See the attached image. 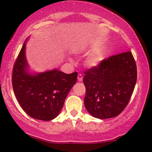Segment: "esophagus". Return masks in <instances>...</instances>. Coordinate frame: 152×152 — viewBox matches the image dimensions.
<instances>
[{"mask_svg": "<svg viewBox=\"0 0 152 152\" xmlns=\"http://www.w3.org/2000/svg\"><path fill=\"white\" fill-rule=\"evenodd\" d=\"M77 80H78L79 82H82V81L83 80V76H82V74H80V73L78 74Z\"/></svg>", "mask_w": 152, "mask_h": 152, "instance_id": "1", "label": "esophagus"}]
</instances>
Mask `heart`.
I'll list each match as a JSON object with an SVG mask.
<instances>
[{"label":"heart","mask_w":152,"mask_h":152,"mask_svg":"<svg viewBox=\"0 0 152 152\" xmlns=\"http://www.w3.org/2000/svg\"><path fill=\"white\" fill-rule=\"evenodd\" d=\"M102 59L103 55L100 52H93L86 58V63L90 67H95L99 65Z\"/></svg>","instance_id":"1"}]
</instances>
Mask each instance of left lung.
Masks as SVG:
<instances>
[{"mask_svg":"<svg viewBox=\"0 0 152 152\" xmlns=\"http://www.w3.org/2000/svg\"><path fill=\"white\" fill-rule=\"evenodd\" d=\"M84 102L99 119L116 117L127 106L137 80V67L130 51L113 55L84 72Z\"/></svg>","mask_w":152,"mask_h":152,"instance_id":"left-lung-1","label":"left lung"}]
</instances>
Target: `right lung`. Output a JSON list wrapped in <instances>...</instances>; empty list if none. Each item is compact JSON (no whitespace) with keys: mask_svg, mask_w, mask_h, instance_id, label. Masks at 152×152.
Listing matches in <instances>:
<instances>
[{"mask_svg":"<svg viewBox=\"0 0 152 152\" xmlns=\"http://www.w3.org/2000/svg\"><path fill=\"white\" fill-rule=\"evenodd\" d=\"M26 40L14 63L12 87L20 106L28 115L49 121L59 115L68 93L77 82V72L66 74L55 69L30 74L26 57Z\"/></svg>","mask_w":152,"mask_h":152,"instance_id":"1","label":"right lung"}]
</instances>
